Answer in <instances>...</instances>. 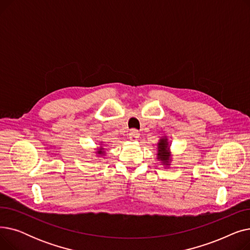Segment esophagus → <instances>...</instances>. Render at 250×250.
<instances>
[{"mask_svg": "<svg viewBox=\"0 0 250 250\" xmlns=\"http://www.w3.org/2000/svg\"><path fill=\"white\" fill-rule=\"evenodd\" d=\"M139 137H140L139 130H137L135 128L130 129V132H129V139L130 140H132V141H137L139 139Z\"/></svg>", "mask_w": 250, "mask_h": 250, "instance_id": "obj_1", "label": "esophagus"}]
</instances>
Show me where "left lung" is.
Here are the masks:
<instances>
[{
	"mask_svg": "<svg viewBox=\"0 0 250 250\" xmlns=\"http://www.w3.org/2000/svg\"><path fill=\"white\" fill-rule=\"evenodd\" d=\"M158 158L159 160H161V162L164 165H170L169 161H170V153H169V146H168V141L166 138H162L159 142H158Z\"/></svg>",
	"mask_w": 250,
	"mask_h": 250,
	"instance_id": "left-lung-1",
	"label": "left lung"
}]
</instances>
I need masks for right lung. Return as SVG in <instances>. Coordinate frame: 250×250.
Masks as SVG:
<instances>
[{"label":"right lung","mask_w":250,"mask_h":250,"mask_svg":"<svg viewBox=\"0 0 250 250\" xmlns=\"http://www.w3.org/2000/svg\"><path fill=\"white\" fill-rule=\"evenodd\" d=\"M97 154H98V155H103V154H104L102 147H100V148L97 150Z\"/></svg>","instance_id":"add662e5"}]
</instances>
